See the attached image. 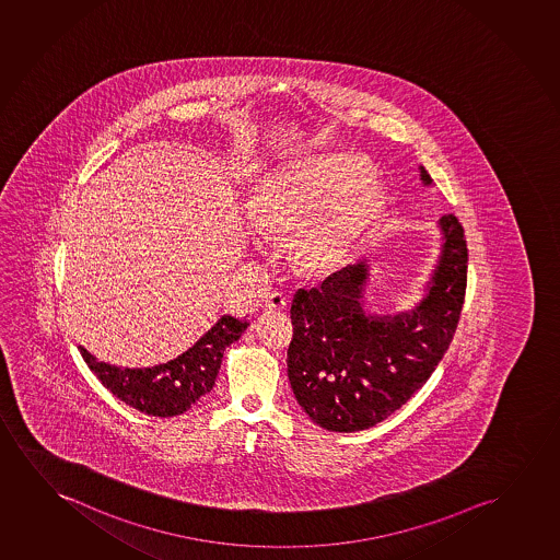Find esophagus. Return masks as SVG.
I'll use <instances>...</instances> for the list:
<instances>
[{
	"instance_id": "1",
	"label": "esophagus",
	"mask_w": 560,
	"mask_h": 560,
	"mask_svg": "<svg viewBox=\"0 0 560 560\" xmlns=\"http://www.w3.org/2000/svg\"><path fill=\"white\" fill-rule=\"evenodd\" d=\"M264 307H266V310H276V312H281V310L287 307V296H284L283 292H269L268 296L264 299Z\"/></svg>"
}]
</instances>
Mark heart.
Instances as JSON below:
<instances>
[{"label":"heart","mask_w":560,"mask_h":560,"mask_svg":"<svg viewBox=\"0 0 560 560\" xmlns=\"http://www.w3.org/2000/svg\"><path fill=\"white\" fill-rule=\"evenodd\" d=\"M386 210V191L368 162L332 154L268 177L254 202L261 230L292 233L291 256L307 271L345 261Z\"/></svg>","instance_id":"b5f03b06"}]
</instances>
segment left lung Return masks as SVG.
Here are the masks:
<instances>
[{
	"label": "left lung",
	"mask_w": 560,
	"mask_h": 560,
	"mask_svg": "<svg viewBox=\"0 0 560 560\" xmlns=\"http://www.w3.org/2000/svg\"><path fill=\"white\" fill-rule=\"evenodd\" d=\"M421 179L432 184L422 166ZM440 230L444 245L429 292L411 312L365 314V261L294 294L287 368L292 392L315 424L332 432L375 427L398 411L444 358L465 302L468 250L457 215H442Z\"/></svg>",
	"instance_id": "left-lung-1"
}]
</instances>
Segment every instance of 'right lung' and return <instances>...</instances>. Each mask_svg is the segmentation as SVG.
<instances>
[{
	"instance_id": "right-lung-1",
	"label": "right lung",
	"mask_w": 560,
	"mask_h": 560,
	"mask_svg": "<svg viewBox=\"0 0 560 560\" xmlns=\"http://www.w3.org/2000/svg\"><path fill=\"white\" fill-rule=\"evenodd\" d=\"M246 327L248 322L222 315L187 352L154 368H116L97 360L84 346H80V353L93 375L126 406L153 417H174L212 390L223 350L237 342Z\"/></svg>"
}]
</instances>
